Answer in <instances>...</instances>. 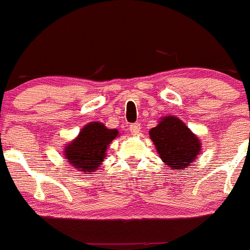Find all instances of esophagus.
I'll return each instance as SVG.
<instances>
[{
	"label": "esophagus",
	"instance_id": "34e87169",
	"mask_svg": "<svg viewBox=\"0 0 250 250\" xmlns=\"http://www.w3.org/2000/svg\"><path fill=\"white\" fill-rule=\"evenodd\" d=\"M140 131H141V125L138 124V123H135V124L130 125V132L132 133V135H137Z\"/></svg>",
	"mask_w": 250,
	"mask_h": 250
}]
</instances>
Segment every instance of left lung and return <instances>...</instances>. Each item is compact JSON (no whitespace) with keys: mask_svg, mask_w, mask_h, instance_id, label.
Segmentation results:
<instances>
[{"mask_svg":"<svg viewBox=\"0 0 250 250\" xmlns=\"http://www.w3.org/2000/svg\"><path fill=\"white\" fill-rule=\"evenodd\" d=\"M149 136L163 162L175 170L189 167L201 152V141L179 118H163Z\"/></svg>","mask_w":250,"mask_h":250,"instance_id":"8db88e82","label":"left lung"}]
</instances>
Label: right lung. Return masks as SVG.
I'll return each mask as SVG.
<instances>
[{
	"instance_id": "right-lung-1",
	"label": "right lung",
	"mask_w": 250,
	"mask_h": 250,
	"mask_svg": "<svg viewBox=\"0 0 250 250\" xmlns=\"http://www.w3.org/2000/svg\"><path fill=\"white\" fill-rule=\"evenodd\" d=\"M118 133V130L107 128L101 123H90L64 149L68 163L79 171L91 174L102 164L107 147Z\"/></svg>"
}]
</instances>
